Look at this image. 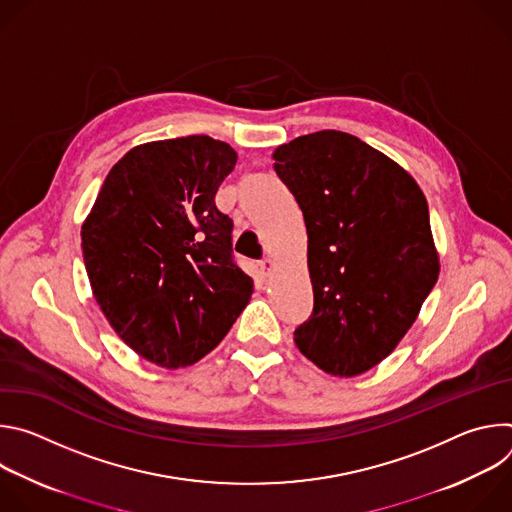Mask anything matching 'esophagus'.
Instances as JSON below:
<instances>
[{
	"mask_svg": "<svg viewBox=\"0 0 512 512\" xmlns=\"http://www.w3.org/2000/svg\"><path fill=\"white\" fill-rule=\"evenodd\" d=\"M259 267H261V273H263V275H269L271 269H273V261H271L269 257H265V259H261Z\"/></svg>",
	"mask_w": 512,
	"mask_h": 512,
	"instance_id": "esophagus-1",
	"label": "esophagus"
}]
</instances>
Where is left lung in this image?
I'll use <instances>...</instances> for the list:
<instances>
[{
	"instance_id": "8db88e82",
	"label": "left lung",
	"mask_w": 512,
	"mask_h": 512,
	"mask_svg": "<svg viewBox=\"0 0 512 512\" xmlns=\"http://www.w3.org/2000/svg\"><path fill=\"white\" fill-rule=\"evenodd\" d=\"M308 231L312 316L294 332L330 375L356 377L387 358L440 273L417 182L358 137L324 129L273 152Z\"/></svg>"
}]
</instances>
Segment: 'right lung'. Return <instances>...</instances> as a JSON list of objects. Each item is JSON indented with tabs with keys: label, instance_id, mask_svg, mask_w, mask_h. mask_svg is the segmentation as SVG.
Instances as JSON below:
<instances>
[{
	"label": "right lung",
	"instance_id": "1",
	"mask_svg": "<svg viewBox=\"0 0 512 512\" xmlns=\"http://www.w3.org/2000/svg\"><path fill=\"white\" fill-rule=\"evenodd\" d=\"M237 152L208 135L137 145L107 174L83 225V259L105 318L145 360L188 367L253 294L214 204Z\"/></svg>",
	"mask_w": 512,
	"mask_h": 512
}]
</instances>
